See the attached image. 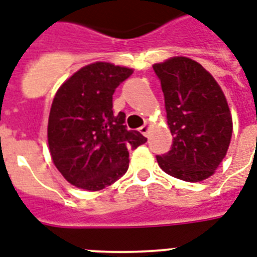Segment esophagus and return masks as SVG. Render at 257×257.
<instances>
[{"mask_svg": "<svg viewBox=\"0 0 257 257\" xmlns=\"http://www.w3.org/2000/svg\"><path fill=\"white\" fill-rule=\"evenodd\" d=\"M149 129H150L149 122H145V124H144L143 126L140 128V132L143 133V135L145 136V137H149Z\"/></svg>", "mask_w": 257, "mask_h": 257, "instance_id": "1", "label": "esophagus"}]
</instances>
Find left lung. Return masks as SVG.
<instances>
[{
  "mask_svg": "<svg viewBox=\"0 0 257 257\" xmlns=\"http://www.w3.org/2000/svg\"><path fill=\"white\" fill-rule=\"evenodd\" d=\"M161 80L172 149L157 156L160 168L186 182L215 173L232 137V116L220 85L206 68L186 56L153 64Z\"/></svg>",
  "mask_w": 257,
  "mask_h": 257,
  "instance_id": "left-lung-1",
  "label": "left lung"
}]
</instances>
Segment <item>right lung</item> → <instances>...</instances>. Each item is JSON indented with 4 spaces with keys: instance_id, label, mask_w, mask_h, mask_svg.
<instances>
[{
    "instance_id": "add662e5",
    "label": "right lung",
    "mask_w": 257,
    "mask_h": 257,
    "mask_svg": "<svg viewBox=\"0 0 257 257\" xmlns=\"http://www.w3.org/2000/svg\"><path fill=\"white\" fill-rule=\"evenodd\" d=\"M133 70L95 62L60 85L49 114L47 141L55 168L71 185L99 191L124 176L129 148L147 143L137 131H126L125 113H113L112 96Z\"/></svg>"
}]
</instances>
